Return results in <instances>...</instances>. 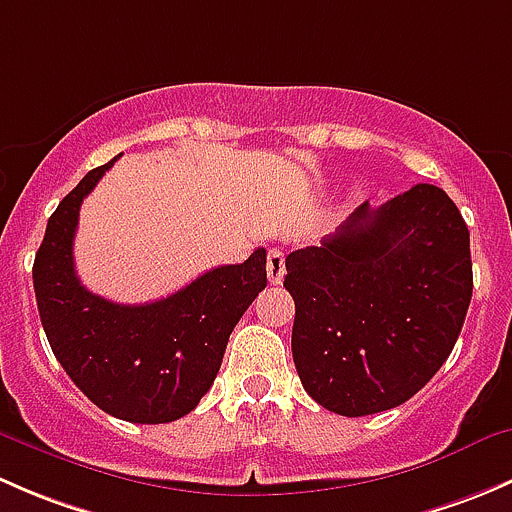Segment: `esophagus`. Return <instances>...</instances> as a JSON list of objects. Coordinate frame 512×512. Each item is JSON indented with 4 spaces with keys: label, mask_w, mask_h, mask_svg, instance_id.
I'll use <instances>...</instances> for the list:
<instances>
[{
    "label": "esophagus",
    "mask_w": 512,
    "mask_h": 512,
    "mask_svg": "<svg viewBox=\"0 0 512 512\" xmlns=\"http://www.w3.org/2000/svg\"><path fill=\"white\" fill-rule=\"evenodd\" d=\"M267 277H270V285H280L285 280V252L282 250L267 252Z\"/></svg>",
    "instance_id": "1"
}]
</instances>
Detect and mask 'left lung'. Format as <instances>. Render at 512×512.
Listing matches in <instances>:
<instances>
[{"instance_id":"8db88e82","label":"left lung","mask_w":512,"mask_h":512,"mask_svg":"<svg viewBox=\"0 0 512 512\" xmlns=\"http://www.w3.org/2000/svg\"><path fill=\"white\" fill-rule=\"evenodd\" d=\"M292 356L304 391L339 416L409 401L451 354L473 294L471 235L441 188L359 205L319 247L289 252Z\"/></svg>"}]
</instances>
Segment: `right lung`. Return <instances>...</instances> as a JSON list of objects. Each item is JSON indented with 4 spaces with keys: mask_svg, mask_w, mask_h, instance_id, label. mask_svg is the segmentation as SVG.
Listing matches in <instances>:
<instances>
[{
    "mask_svg": "<svg viewBox=\"0 0 512 512\" xmlns=\"http://www.w3.org/2000/svg\"><path fill=\"white\" fill-rule=\"evenodd\" d=\"M118 156L84 175L46 225L34 257L41 327L59 364L106 414L168 423L190 414L218 376L232 329L267 285V252L205 272L170 297L118 304L74 270L79 208Z\"/></svg>",
    "mask_w": 512,
    "mask_h": 512,
    "instance_id": "add662e5",
    "label": "right lung"
}]
</instances>
